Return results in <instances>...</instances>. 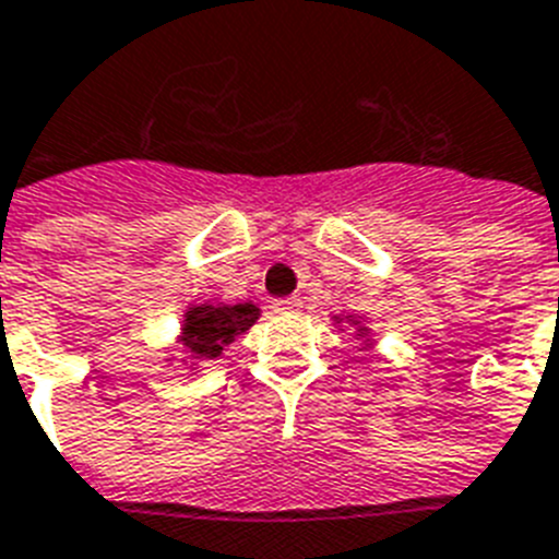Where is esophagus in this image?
<instances>
[{
  "label": "esophagus",
  "instance_id": "34e87169",
  "mask_svg": "<svg viewBox=\"0 0 559 559\" xmlns=\"http://www.w3.org/2000/svg\"><path fill=\"white\" fill-rule=\"evenodd\" d=\"M276 313H299L302 311V302L299 299H283V302H274Z\"/></svg>",
  "mask_w": 559,
  "mask_h": 559
}]
</instances>
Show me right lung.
Instances as JSON below:
<instances>
[{"instance_id": "add662e5", "label": "right lung", "mask_w": 559, "mask_h": 559, "mask_svg": "<svg viewBox=\"0 0 559 559\" xmlns=\"http://www.w3.org/2000/svg\"><path fill=\"white\" fill-rule=\"evenodd\" d=\"M260 317V308L251 302L239 306H197L186 313L182 325V345L202 359H216L225 345H230L239 334H246Z\"/></svg>"}]
</instances>
